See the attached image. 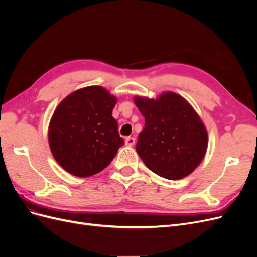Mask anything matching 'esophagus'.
<instances>
[{
  "label": "esophagus",
  "mask_w": 257,
  "mask_h": 257,
  "mask_svg": "<svg viewBox=\"0 0 257 257\" xmlns=\"http://www.w3.org/2000/svg\"><path fill=\"white\" fill-rule=\"evenodd\" d=\"M125 143L127 146H134L136 143V139L134 137H128V138H126Z\"/></svg>",
  "instance_id": "esophagus-1"
}]
</instances>
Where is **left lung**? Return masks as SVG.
<instances>
[{
  "instance_id": "left-lung-1",
  "label": "left lung",
  "mask_w": 257,
  "mask_h": 257,
  "mask_svg": "<svg viewBox=\"0 0 257 257\" xmlns=\"http://www.w3.org/2000/svg\"><path fill=\"white\" fill-rule=\"evenodd\" d=\"M145 118L136 150L146 167L163 178L191 174L203 160L208 136L193 107L175 93L158 99L135 98Z\"/></svg>"
}]
</instances>
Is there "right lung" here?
<instances>
[{"label": "right lung", "mask_w": 257, "mask_h": 257, "mask_svg": "<svg viewBox=\"0 0 257 257\" xmlns=\"http://www.w3.org/2000/svg\"><path fill=\"white\" fill-rule=\"evenodd\" d=\"M116 98L100 86L70 94L56 107L49 126V145L61 167L78 177L105 169L125 144L112 116Z\"/></svg>", "instance_id": "1"}]
</instances>
